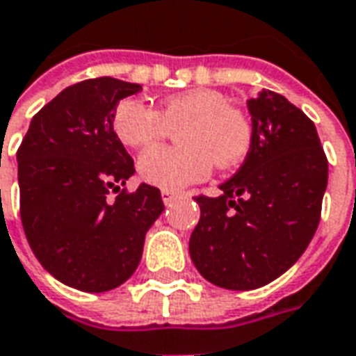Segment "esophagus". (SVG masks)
I'll return each instance as SVG.
<instances>
[{"label":"esophagus","mask_w":356,"mask_h":356,"mask_svg":"<svg viewBox=\"0 0 356 356\" xmlns=\"http://www.w3.org/2000/svg\"><path fill=\"white\" fill-rule=\"evenodd\" d=\"M161 195H163V201H165V205H170L174 199L178 197V193H174V191H168V190L161 191Z\"/></svg>","instance_id":"34e87169"}]
</instances>
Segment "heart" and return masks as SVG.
<instances>
[{"instance_id": "heart-1", "label": "heart", "mask_w": 356, "mask_h": 356, "mask_svg": "<svg viewBox=\"0 0 356 356\" xmlns=\"http://www.w3.org/2000/svg\"><path fill=\"white\" fill-rule=\"evenodd\" d=\"M178 127L180 149L151 147L140 155L138 172L143 182L168 191L182 190L205 180L211 165L218 170L239 165L253 143L249 115L230 105L224 93L209 88L174 93L157 111L126 97L113 113V130L128 147L161 142Z\"/></svg>"}]
</instances>
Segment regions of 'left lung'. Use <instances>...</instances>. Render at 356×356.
Returning <instances> with one entry per match:
<instances>
[{
  "label": "left lung",
  "mask_w": 356,
  "mask_h": 356,
  "mask_svg": "<svg viewBox=\"0 0 356 356\" xmlns=\"http://www.w3.org/2000/svg\"><path fill=\"white\" fill-rule=\"evenodd\" d=\"M253 143L218 197L201 209L190 254L199 274L224 289H257L291 268L318 228L327 159L314 122L280 93L247 102Z\"/></svg>",
  "instance_id": "obj_1"
}]
</instances>
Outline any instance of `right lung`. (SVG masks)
I'll return each mask as SVG.
<instances>
[{"label": "right lung", "mask_w": 356, "mask_h": 356, "mask_svg": "<svg viewBox=\"0 0 356 356\" xmlns=\"http://www.w3.org/2000/svg\"><path fill=\"white\" fill-rule=\"evenodd\" d=\"M140 90L111 76L69 86L38 111L17 151L26 239L53 278L80 291L124 284L165 209L149 184L120 190L136 170L113 130V113ZM109 191H121L115 202Z\"/></svg>", "instance_id": "right-lung-1"}]
</instances>
